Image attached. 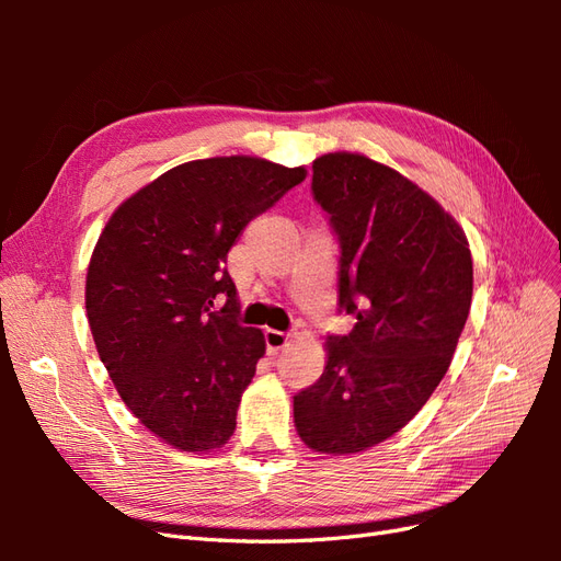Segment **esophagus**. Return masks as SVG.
I'll return each instance as SVG.
<instances>
[{
    "mask_svg": "<svg viewBox=\"0 0 561 561\" xmlns=\"http://www.w3.org/2000/svg\"><path fill=\"white\" fill-rule=\"evenodd\" d=\"M293 332H283V330H266L264 332V339H266V348H268V353H278V351H283L287 344L293 342Z\"/></svg>",
    "mask_w": 561,
    "mask_h": 561,
    "instance_id": "34e87169",
    "label": "esophagus"
}]
</instances>
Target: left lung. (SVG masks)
Segmentation results:
<instances>
[{
    "label": "left lung",
    "instance_id": "obj_1",
    "mask_svg": "<svg viewBox=\"0 0 561 561\" xmlns=\"http://www.w3.org/2000/svg\"><path fill=\"white\" fill-rule=\"evenodd\" d=\"M313 201L339 248V313L320 379L295 396L311 449L355 454L410 423L447 375L472 299L463 229L393 168L336 151L313 161Z\"/></svg>",
    "mask_w": 561,
    "mask_h": 561
}]
</instances>
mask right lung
Masks as SVG:
<instances>
[{"label":"right lung","mask_w":561,"mask_h":561,"mask_svg":"<svg viewBox=\"0 0 561 561\" xmlns=\"http://www.w3.org/2000/svg\"><path fill=\"white\" fill-rule=\"evenodd\" d=\"M304 178L301 165L254 157L190 161L124 201L100 233L87 276L95 348L163 443L208 451L233 435L266 342L241 325L227 252Z\"/></svg>","instance_id":"1"}]
</instances>
